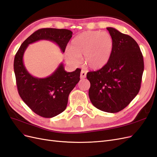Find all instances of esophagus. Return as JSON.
<instances>
[{
  "label": "esophagus",
  "instance_id": "34e87169",
  "mask_svg": "<svg viewBox=\"0 0 157 157\" xmlns=\"http://www.w3.org/2000/svg\"><path fill=\"white\" fill-rule=\"evenodd\" d=\"M86 77V72L84 70L81 71V74H80V78L81 79H84Z\"/></svg>",
  "mask_w": 157,
  "mask_h": 157
}]
</instances>
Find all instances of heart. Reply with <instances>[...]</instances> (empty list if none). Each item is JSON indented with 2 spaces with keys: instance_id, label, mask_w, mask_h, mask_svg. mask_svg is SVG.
Segmentation results:
<instances>
[{
  "instance_id": "obj_1",
  "label": "heart",
  "mask_w": 157,
  "mask_h": 157,
  "mask_svg": "<svg viewBox=\"0 0 157 157\" xmlns=\"http://www.w3.org/2000/svg\"><path fill=\"white\" fill-rule=\"evenodd\" d=\"M113 48V40L107 32L86 31L71 40L66 53V61L77 66L83 56L85 64L94 70L105 67L109 62Z\"/></svg>"
}]
</instances>
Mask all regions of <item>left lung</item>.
Here are the masks:
<instances>
[{
	"mask_svg": "<svg viewBox=\"0 0 157 157\" xmlns=\"http://www.w3.org/2000/svg\"><path fill=\"white\" fill-rule=\"evenodd\" d=\"M107 30L113 40L109 62L95 71L87 74L90 82L89 97L98 109L117 113L126 107L138 94L144 70L140 48L130 36L114 28Z\"/></svg>",
	"mask_w": 157,
	"mask_h": 157,
	"instance_id": "1",
	"label": "left lung"
}]
</instances>
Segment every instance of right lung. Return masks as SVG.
Returning <instances> with one entry per match:
<instances>
[{"mask_svg":"<svg viewBox=\"0 0 157 157\" xmlns=\"http://www.w3.org/2000/svg\"><path fill=\"white\" fill-rule=\"evenodd\" d=\"M72 33L67 29H39L24 41L15 55L14 71L18 94L32 111L41 117H53L66 109L70 92L80 79L81 70L67 72L61 63L50 76L38 78L26 70L24 54L29 44L41 40L56 43L63 53Z\"/></svg>","mask_w":157,"mask_h":157,"instance_id":"add662e5","label":"right lung"}]
</instances>
